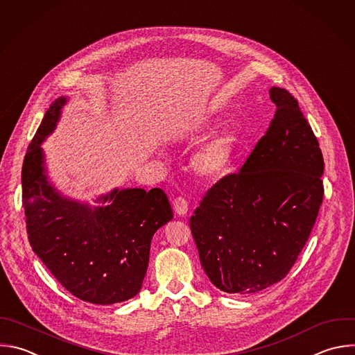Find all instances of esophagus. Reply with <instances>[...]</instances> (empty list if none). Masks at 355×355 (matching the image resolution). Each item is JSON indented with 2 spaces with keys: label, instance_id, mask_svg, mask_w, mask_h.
I'll return each instance as SVG.
<instances>
[{
  "label": "esophagus",
  "instance_id": "34e87169",
  "mask_svg": "<svg viewBox=\"0 0 355 355\" xmlns=\"http://www.w3.org/2000/svg\"><path fill=\"white\" fill-rule=\"evenodd\" d=\"M173 206H174V211L178 216H185L188 213V202L184 198H175L173 200Z\"/></svg>",
  "mask_w": 355,
  "mask_h": 355
}]
</instances>
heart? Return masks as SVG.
Segmentation results:
<instances>
[{"label": "heart", "instance_id": "obj_1", "mask_svg": "<svg viewBox=\"0 0 355 355\" xmlns=\"http://www.w3.org/2000/svg\"><path fill=\"white\" fill-rule=\"evenodd\" d=\"M239 138L231 130H224L210 137L191 159V167L196 175L205 180L224 177L235 157Z\"/></svg>", "mask_w": 355, "mask_h": 355}]
</instances>
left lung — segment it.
I'll use <instances>...</instances> for the list:
<instances>
[{
    "mask_svg": "<svg viewBox=\"0 0 355 355\" xmlns=\"http://www.w3.org/2000/svg\"><path fill=\"white\" fill-rule=\"evenodd\" d=\"M269 96L277 108L266 134L189 220L205 273L227 294H255L284 279L323 199V156L298 101L276 86Z\"/></svg>",
    "mask_w": 355,
    "mask_h": 355,
    "instance_id": "left-lung-1",
    "label": "left lung"
}]
</instances>
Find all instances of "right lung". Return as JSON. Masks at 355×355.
I'll return each mask as SVG.
<instances>
[{
	"mask_svg": "<svg viewBox=\"0 0 355 355\" xmlns=\"http://www.w3.org/2000/svg\"><path fill=\"white\" fill-rule=\"evenodd\" d=\"M68 97L51 103L28 148L22 200L29 243L51 275L76 298L111 305L142 288L155 232L173 220L160 188H114L90 205L50 181L42 144L54 132Z\"/></svg>",
	"mask_w": 355,
	"mask_h": 355,
	"instance_id": "obj_1",
	"label": "right lung"
}]
</instances>
